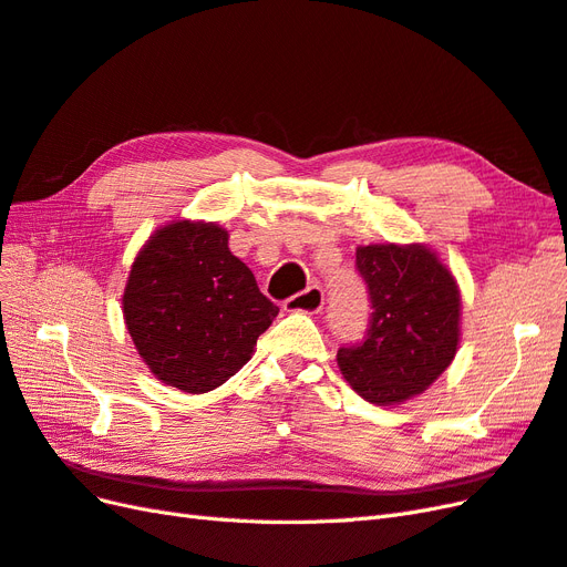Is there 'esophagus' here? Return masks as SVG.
<instances>
[{"mask_svg":"<svg viewBox=\"0 0 567 567\" xmlns=\"http://www.w3.org/2000/svg\"><path fill=\"white\" fill-rule=\"evenodd\" d=\"M323 307V290L319 286H310L302 293L288 298L284 302L286 312H302V315H317Z\"/></svg>","mask_w":567,"mask_h":567,"instance_id":"1","label":"esophagus"}]
</instances>
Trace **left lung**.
Returning a JSON list of instances; mask_svg holds the SVG:
<instances>
[{
  "label": "left lung",
  "instance_id": "8db88e82",
  "mask_svg": "<svg viewBox=\"0 0 567 567\" xmlns=\"http://www.w3.org/2000/svg\"><path fill=\"white\" fill-rule=\"evenodd\" d=\"M371 296L367 340L338 350L342 379L371 404L416 398L447 369L461 340V290L452 269L423 244L357 248Z\"/></svg>",
  "mask_w": 567,
  "mask_h": 567
}]
</instances>
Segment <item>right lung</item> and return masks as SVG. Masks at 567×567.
I'll list each match as a JSON object with an SVG mask.
<instances>
[{
	"instance_id": "add662e5",
	"label": "right lung",
	"mask_w": 567,
	"mask_h": 567,
	"mask_svg": "<svg viewBox=\"0 0 567 567\" xmlns=\"http://www.w3.org/2000/svg\"><path fill=\"white\" fill-rule=\"evenodd\" d=\"M277 315L215 221L158 227L136 252L123 293L125 326L144 364L161 383L192 394L229 381Z\"/></svg>"
}]
</instances>
